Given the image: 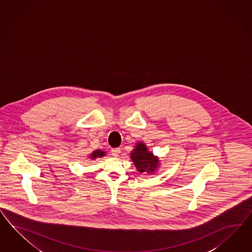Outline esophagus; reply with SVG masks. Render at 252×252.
I'll use <instances>...</instances> for the list:
<instances>
[{
    "instance_id": "34e87169",
    "label": "esophagus",
    "mask_w": 252,
    "mask_h": 252,
    "mask_svg": "<svg viewBox=\"0 0 252 252\" xmlns=\"http://www.w3.org/2000/svg\"><path fill=\"white\" fill-rule=\"evenodd\" d=\"M111 152H112V155H113V156L118 157L119 156V154H120V149H119V148L113 149V150H111Z\"/></svg>"
}]
</instances>
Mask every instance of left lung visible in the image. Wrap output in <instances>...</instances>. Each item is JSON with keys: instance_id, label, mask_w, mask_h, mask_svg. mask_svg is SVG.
<instances>
[{"instance_id": "1", "label": "left lung", "mask_w": 252, "mask_h": 252, "mask_svg": "<svg viewBox=\"0 0 252 252\" xmlns=\"http://www.w3.org/2000/svg\"><path fill=\"white\" fill-rule=\"evenodd\" d=\"M130 158L136 170L140 173H146V175L156 173L161 163L159 158L150 151L143 141L136 142L134 150L130 153Z\"/></svg>"}]
</instances>
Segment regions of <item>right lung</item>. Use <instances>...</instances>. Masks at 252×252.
I'll use <instances>...</instances> for the list:
<instances>
[{"instance_id":"add662e5","label":"right lung","mask_w":252,"mask_h":252,"mask_svg":"<svg viewBox=\"0 0 252 252\" xmlns=\"http://www.w3.org/2000/svg\"><path fill=\"white\" fill-rule=\"evenodd\" d=\"M106 155V152L101 150H96L94 151H93L90 155L88 156V158H90L91 160H94L97 158H102Z\"/></svg>"}]
</instances>
